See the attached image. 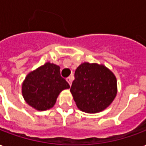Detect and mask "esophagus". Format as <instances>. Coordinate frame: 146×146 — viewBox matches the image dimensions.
I'll list each match as a JSON object with an SVG mask.
<instances>
[{
  "label": "esophagus",
  "instance_id": "esophagus-1",
  "mask_svg": "<svg viewBox=\"0 0 146 146\" xmlns=\"http://www.w3.org/2000/svg\"><path fill=\"white\" fill-rule=\"evenodd\" d=\"M66 81L69 83L70 85H71L72 84V81H73V76H69V77H67L66 78Z\"/></svg>",
  "mask_w": 146,
  "mask_h": 146
}]
</instances>
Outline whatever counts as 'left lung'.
<instances>
[{
  "label": "left lung",
  "instance_id": "left-lung-1",
  "mask_svg": "<svg viewBox=\"0 0 146 146\" xmlns=\"http://www.w3.org/2000/svg\"><path fill=\"white\" fill-rule=\"evenodd\" d=\"M70 92L80 110L87 113L103 111L117 94V80L103 65L84 62L75 71Z\"/></svg>",
  "mask_w": 146,
  "mask_h": 146
}]
</instances>
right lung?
Returning a JSON list of instances; mask_svg holds the SVG:
<instances>
[{"label": "right lung", "mask_w": 146, "mask_h": 146, "mask_svg": "<svg viewBox=\"0 0 146 146\" xmlns=\"http://www.w3.org/2000/svg\"><path fill=\"white\" fill-rule=\"evenodd\" d=\"M59 69V66L46 62L28 74L22 84V95L28 104L38 111L54 106L59 93L70 88Z\"/></svg>", "instance_id": "right-lung-1"}]
</instances>
